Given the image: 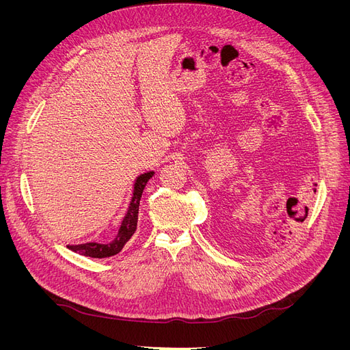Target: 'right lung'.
<instances>
[{
    "instance_id": "add662e5",
    "label": "right lung",
    "mask_w": 350,
    "mask_h": 350,
    "mask_svg": "<svg viewBox=\"0 0 350 350\" xmlns=\"http://www.w3.org/2000/svg\"><path fill=\"white\" fill-rule=\"evenodd\" d=\"M153 176V172H146L142 174L134 184V194L131 198V203L129 207V211L122 220L121 228L118 230V235L109 243H98V242H88V243H80V245H68V248L74 252H79L81 256L93 257V258H105L111 257L118 254L130 238L134 235L137 229V220H139V206H140V198L143 194V189L147 184V181Z\"/></svg>"
}]
</instances>
